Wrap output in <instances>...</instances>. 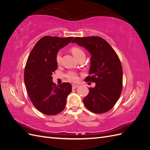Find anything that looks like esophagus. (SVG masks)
I'll return each instance as SVG.
<instances>
[{
  "label": "esophagus",
  "instance_id": "34e87169",
  "mask_svg": "<svg viewBox=\"0 0 150 150\" xmlns=\"http://www.w3.org/2000/svg\"><path fill=\"white\" fill-rule=\"evenodd\" d=\"M78 87H79V86L77 85V84H72V89H76L77 88H78Z\"/></svg>",
  "mask_w": 150,
  "mask_h": 150
}]
</instances>
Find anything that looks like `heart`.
Here are the masks:
<instances>
[{"label": "heart", "instance_id": "obj_1", "mask_svg": "<svg viewBox=\"0 0 150 150\" xmlns=\"http://www.w3.org/2000/svg\"><path fill=\"white\" fill-rule=\"evenodd\" d=\"M71 52L77 59L81 56H85L84 51L78 47H72ZM61 60V53L60 52H58L56 56V61L57 64H59ZM66 77L68 79H69L70 81H72V82H76V81L78 80V76H77V74L74 72H69L66 74Z\"/></svg>", "mask_w": 150, "mask_h": 150}]
</instances>
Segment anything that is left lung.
<instances>
[{
	"mask_svg": "<svg viewBox=\"0 0 150 150\" xmlns=\"http://www.w3.org/2000/svg\"><path fill=\"white\" fill-rule=\"evenodd\" d=\"M71 42L84 47L91 54L89 75L86 81L96 83L83 99L86 108L96 114L108 112L118 100L122 88V69L111 46L100 37L75 38Z\"/></svg>",
	"mask_w": 150,
	"mask_h": 150,
	"instance_id": "obj_1",
	"label": "left lung"
}]
</instances>
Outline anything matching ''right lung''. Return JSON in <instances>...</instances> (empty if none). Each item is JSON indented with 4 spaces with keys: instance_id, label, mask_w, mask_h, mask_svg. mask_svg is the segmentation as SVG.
I'll use <instances>...</instances> for the list:
<instances>
[{
    "instance_id": "obj_1",
    "label": "right lung",
    "mask_w": 150,
    "mask_h": 150,
    "mask_svg": "<svg viewBox=\"0 0 150 150\" xmlns=\"http://www.w3.org/2000/svg\"><path fill=\"white\" fill-rule=\"evenodd\" d=\"M72 39L44 36L35 44L28 57L24 70L25 85L30 101L43 114L55 115L61 112L72 91L69 83L59 86L54 83L52 75L57 68V53Z\"/></svg>"
}]
</instances>
